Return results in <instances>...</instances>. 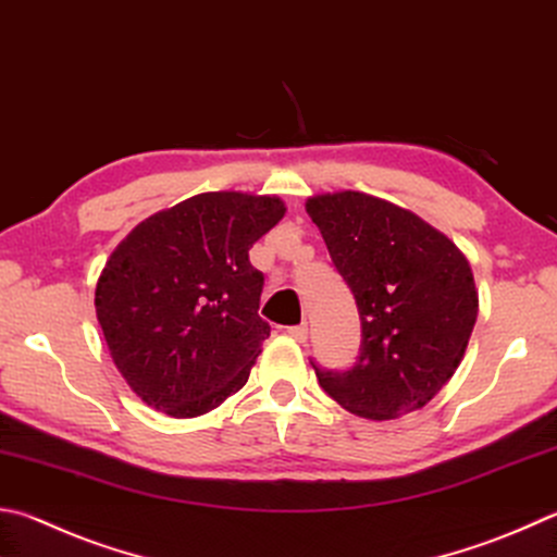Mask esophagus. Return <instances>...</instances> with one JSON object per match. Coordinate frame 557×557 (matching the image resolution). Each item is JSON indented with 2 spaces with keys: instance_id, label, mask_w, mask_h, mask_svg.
I'll use <instances>...</instances> for the list:
<instances>
[{
  "instance_id": "esophagus-1",
  "label": "esophagus",
  "mask_w": 557,
  "mask_h": 557,
  "mask_svg": "<svg viewBox=\"0 0 557 557\" xmlns=\"http://www.w3.org/2000/svg\"><path fill=\"white\" fill-rule=\"evenodd\" d=\"M287 333L295 341H299V343H305L307 341V333H309V329H307V323H299V326H289L287 329Z\"/></svg>"
}]
</instances>
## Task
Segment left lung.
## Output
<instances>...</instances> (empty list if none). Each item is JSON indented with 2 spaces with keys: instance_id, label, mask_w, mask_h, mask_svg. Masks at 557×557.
Instances as JSON below:
<instances>
[{
  "instance_id": "obj_1",
  "label": "left lung",
  "mask_w": 557,
  "mask_h": 557,
  "mask_svg": "<svg viewBox=\"0 0 557 557\" xmlns=\"http://www.w3.org/2000/svg\"><path fill=\"white\" fill-rule=\"evenodd\" d=\"M307 211L362 329L350 370L311 360L323 392L372 421L426 407L458 370L478 321L470 262L417 214L362 191L311 197Z\"/></svg>"
}]
</instances>
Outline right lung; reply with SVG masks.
I'll use <instances>...</instances> for the list:
<instances>
[{
	"label": "right lung",
	"instance_id": "add662e5",
	"mask_svg": "<svg viewBox=\"0 0 557 557\" xmlns=\"http://www.w3.org/2000/svg\"><path fill=\"white\" fill-rule=\"evenodd\" d=\"M282 216L277 197L207 191L140 221L111 252L97 319L148 407L191 419L244 387L270 336L248 250Z\"/></svg>",
	"mask_w": 557,
	"mask_h": 557
}]
</instances>
